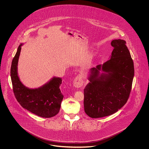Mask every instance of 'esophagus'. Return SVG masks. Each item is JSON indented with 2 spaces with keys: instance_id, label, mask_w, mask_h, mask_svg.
<instances>
[{
  "instance_id": "34e87169",
  "label": "esophagus",
  "mask_w": 149,
  "mask_h": 149,
  "mask_svg": "<svg viewBox=\"0 0 149 149\" xmlns=\"http://www.w3.org/2000/svg\"><path fill=\"white\" fill-rule=\"evenodd\" d=\"M83 83H84V81H83V77L79 75L74 80L73 85L75 88H80L83 85Z\"/></svg>"
}]
</instances>
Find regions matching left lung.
Listing matches in <instances>:
<instances>
[{
  "label": "left lung",
  "mask_w": 149,
  "mask_h": 149,
  "mask_svg": "<svg viewBox=\"0 0 149 149\" xmlns=\"http://www.w3.org/2000/svg\"><path fill=\"white\" fill-rule=\"evenodd\" d=\"M112 54L104 64L90 69L84 90L85 113L98 118L117 112L127 102L134 77V65L123 40H114Z\"/></svg>",
  "instance_id": "obj_1"
}]
</instances>
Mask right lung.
I'll return each instance as SVG.
<instances>
[{
  "instance_id": "obj_1",
  "label": "right lung",
  "mask_w": 149,
  "mask_h": 149,
  "mask_svg": "<svg viewBox=\"0 0 149 149\" xmlns=\"http://www.w3.org/2000/svg\"><path fill=\"white\" fill-rule=\"evenodd\" d=\"M21 43L11 65L10 77L14 95L23 108L43 118H50L59 112L64 96L60 89L62 79L54 77L38 88H29L21 82L18 74V63L20 55Z\"/></svg>"
}]
</instances>
